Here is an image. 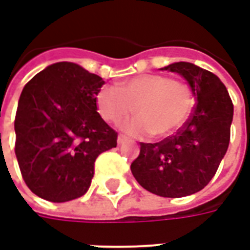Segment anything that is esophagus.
Segmentation results:
<instances>
[{
    "label": "esophagus",
    "mask_w": 250,
    "mask_h": 250,
    "mask_svg": "<svg viewBox=\"0 0 250 250\" xmlns=\"http://www.w3.org/2000/svg\"><path fill=\"white\" fill-rule=\"evenodd\" d=\"M127 142V138L123 135H119L118 136V145H123V143H125Z\"/></svg>",
    "instance_id": "1"
}]
</instances>
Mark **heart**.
<instances>
[{"mask_svg": "<svg viewBox=\"0 0 250 250\" xmlns=\"http://www.w3.org/2000/svg\"><path fill=\"white\" fill-rule=\"evenodd\" d=\"M100 116L109 123H118L132 114L120 128L138 138L154 134L166 138L181 128L193 108V93L182 82L163 75L146 73L120 82L116 88L103 87L96 93Z\"/></svg>", "mask_w": 250, "mask_h": 250, "instance_id": "obj_1", "label": "heart"}]
</instances>
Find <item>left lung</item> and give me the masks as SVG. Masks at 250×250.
<instances>
[{"label":"left lung","mask_w":250,"mask_h":250,"mask_svg":"<svg viewBox=\"0 0 250 250\" xmlns=\"http://www.w3.org/2000/svg\"><path fill=\"white\" fill-rule=\"evenodd\" d=\"M161 69L184 77L197 105L175 135L141 143L131 171L147 191L179 198L202 190L214 177L230 141L233 103L222 82L204 68L179 62Z\"/></svg>","instance_id":"left-lung-1"}]
</instances>
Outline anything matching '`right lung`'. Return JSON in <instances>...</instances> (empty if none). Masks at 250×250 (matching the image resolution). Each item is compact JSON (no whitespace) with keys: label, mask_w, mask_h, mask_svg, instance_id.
Instances as JSON below:
<instances>
[{"label":"right lung","mask_w":250,"mask_h":250,"mask_svg":"<svg viewBox=\"0 0 250 250\" xmlns=\"http://www.w3.org/2000/svg\"><path fill=\"white\" fill-rule=\"evenodd\" d=\"M104 80L75 62H55L26 83L14 120L16 157L26 186L66 202L87 193L102 152L118 134L99 115Z\"/></svg>","instance_id":"add662e5"}]
</instances>
